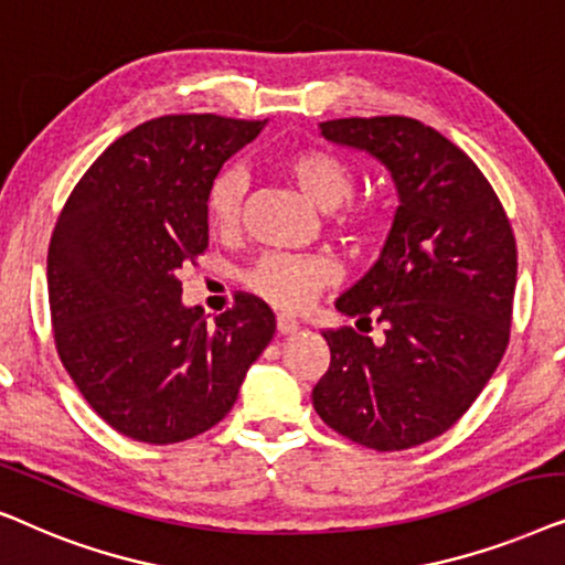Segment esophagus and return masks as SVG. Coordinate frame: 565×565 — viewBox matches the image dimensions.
Here are the masks:
<instances>
[{"instance_id": "obj_1", "label": "esophagus", "mask_w": 565, "mask_h": 565, "mask_svg": "<svg viewBox=\"0 0 565 565\" xmlns=\"http://www.w3.org/2000/svg\"><path fill=\"white\" fill-rule=\"evenodd\" d=\"M276 330L281 335H289V333H297L299 330V320L291 318V315H278L276 318Z\"/></svg>"}]
</instances>
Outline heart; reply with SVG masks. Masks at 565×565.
<instances>
[{
    "label": "heart",
    "mask_w": 565,
    "mask_h": 565,
    "mask_svg": "<svg viewBox=\"0 0 565 565\" xmlns=\"http://www.w3.org/2000/svg\"><path fill=\"white\" fill-rule=\"evenodd\" d=\"M281 170L315 206L333 212L353 195L356 178L341 157L320 147L295 149L281 160ZM247 178L237 164L224 168L212 180L206 193V216L212 230L220 235H232L243 222ZM335 220L345 230H361L372 222L370 206H351L335 212ZM333 278V266L320 255L268 253L255 260L247 270V284L278 310H297L315 291Z\"/></svg>",
    "instance_id": "heart-1"
}]
</instances>
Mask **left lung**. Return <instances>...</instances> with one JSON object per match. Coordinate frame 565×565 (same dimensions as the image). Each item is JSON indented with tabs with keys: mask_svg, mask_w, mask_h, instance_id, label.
<instances>
[{
	"mask_svg": "<svg viewBox=\"0 0 565 565\" xmlns=\"http://www.w3.org/2000/svg\"><path fill=\"white\" fill-rule=\"evenodd\" d=\"M320 134L385 164L401 206L377 263L335 299L359 328L377 320L385 335L326 330L330 366L312 405L356 445L418 447L465 416L507 351L514 232L478 164L431 126L338 118Z\"/></svg>",
	"mask_w": 565,
	"mask_h": 565,
	"instance_id": "obj_1",
	"label": "left lung"
}]
</instances>
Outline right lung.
I'll return each mask as SVG.
<instances>
[{"label":"right lung","instance_id":"1","mask_svg":"<svg viewBox=\"0 0 565 565\" xmlns=\"http://www.w3.org/2000/svg\"><path fill=\"white\" fill-rule=\"evenodd\" d=\"M266 120L162 116L113 141L79 178L49 245V302L64 370L105 424L175 445L227 416L276 333L263 299L237 295L206 326L180 302V268L209 247L206 193Z\"/></svg>","mask_w":565,"mask_h":565}]
</instances>
